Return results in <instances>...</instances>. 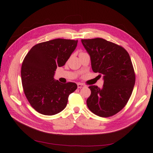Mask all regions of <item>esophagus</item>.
I'll list each match as a JSON object with an SVG mask.
<instances>
[{
  "instance_id": "obj_1",
  "label": "esophagus",
  "mask_w": 153,
  "mask_h": 153,
  "mask_svg": "<svg viewBox=\"0 0 153 153\" xmlns=\"http://www.w3.org/2000/svg\"><path fill=\"white\" fill-rule=\"evenodd\" d=\"M85 87V85H84L83 84H82V83H77V88H83V87Z\"/></svg>"
}]
</instances>
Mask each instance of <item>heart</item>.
<instances>
[{"label": "heart", "instance_id": "heart-1", "mask_svg": "<svg viewBox=\"0 0 153 153\" xmlns=\"http://www.w3.org/2000/svg\"><path fill=\"white\" fill-rule=\"evenodd\" d=\"M82 53H83V52H81V53H80V54H82Z\"/></svg>", "mask_w": 153, "mask_h": 153}]
</instances>
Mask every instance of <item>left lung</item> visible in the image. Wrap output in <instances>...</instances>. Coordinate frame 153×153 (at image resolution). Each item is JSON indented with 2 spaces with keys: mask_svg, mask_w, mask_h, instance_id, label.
Returning <instances> with one entry per match:
<instances>
[{
  "mask_svg": "<svg viewBox=\"0 0 153 153\" xmlns=\"http://www.w3.org/2000/svg\"><path fill=\"white\" fill-rule=\"evenodd\" d=\"M81 42L90 55L93 72L103 75L102 88H89L87 100L90 111L102 117L119 112L128 101L134 87L136 76L128 53L120 45L103 38L82 39Z\"/></svg>",
  "mask_w": 153,
  "mask_h": 153,
  "instance_id": "obj_1",
  "label": "left lung"
}]
</instances>
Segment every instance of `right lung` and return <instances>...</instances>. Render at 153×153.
I'll return each instance as SVG.
<instances>
[{"mask_svg": "<svg viewBox=\"0 0 153 153\" xmlns=\"http://www.w3.org/2000/svg\"><path fill=\"white\" fill-rule=\"evenodd\" d=\"M77 40L57 38L33 46L21 66V81L28 102L36 111L53 115L66 108L75 83L55 80L57 67L65 65L77 47Z\"/></svg>", "mask_w": 153, "mask_h": 153, "instance_id": "obj_1", "label": "right lung"}]
</instances>
